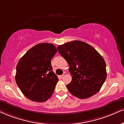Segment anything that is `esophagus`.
<instances>
[{
    "label": "esophagus",
    "mask_w": 124,
    "mask_h": 124,
    "mask_svg": "<svg viewBox=\"0 0 124 124\" xmlns=\"http://www.w3.org/2000/svg\"><path fill=\"white\" fill-rule=\"evenodd\" d=\"M64 76H65V75H64V74H62V75H61L60 76H59V77H60L61 78H62L64 77Z\"/></svg>",
    "instance_id": "1"
}]
</instances>
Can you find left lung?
Listing matches in <instances>:
<instances>
[{
	"label": "left lung",
	"mask_w": 124,
	"mask_h": 124,
	"mask_svg": "<svg viewBox=\"0 0 124 124\" xmlns=\"http://www.w3.org/2000/svg\"><path fill=\"white\" fill-rule=\"evenodd\" d=\"M69 65L72 80L67 88L74 96L86 99L99 91L107 77L104 59L93 47L79 40L57 47Z\"/></svg>",
	"instance_id": "1"
}]
</instances>
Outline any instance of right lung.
<instances>
[{
  "label": "right lung",
  "instance_id": "right-lung-1",
  "mask_svg": "<svg viewBox=\"0 0 124 124\" xmlns=\"http://www.w3.org/2000/svg\"><path fill=\"white\" fill-rule=\"evenodd\" d=\"M56 52L51 43H40L28 50L18 62L16 83L31 101L45 102L53 95L58 78L53 71L51 60Z\"/></svg>",
  "mask_w": 124,
  "mask_h": 124
}]
</instances>
